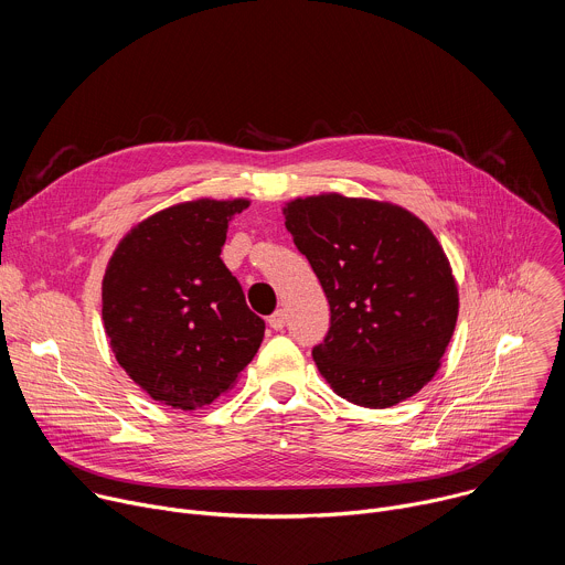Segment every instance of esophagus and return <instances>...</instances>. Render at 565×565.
Returning <instances> with one entry per match:
<instances>
[{
    "instance_id": "obj_1",
    "label": "esophagus",
    "mask_w": 565,
    "mask_h": 565,
    "mask_svg": "<svg viewBox=\"0 0 565 565\" xmlns=\"http://www.w3.org/2000/svg\"><path fill=\"white\" fill-rule=\"evenodd\" d=\"M268 324H270V329H275V331H281V329L286 327V315H284V310H277V312H273V315H270V319H268Z\"/></svg>"
}]
</instances>
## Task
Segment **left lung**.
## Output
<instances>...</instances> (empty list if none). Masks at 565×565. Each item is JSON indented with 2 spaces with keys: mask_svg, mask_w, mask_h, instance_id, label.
I'll return each instance as SVG.
<instances>
[{
  "mask_svg": "<svg viewBox=\"0 0 565 565\" xmlns=\"http://www.w3.org/2000/svg\"><path fill=\"white\" fill-rule=\"evenodd\" d=\"M284 216L331 306V329L312 349L319 373L369 409L418 393L458 319V286L434 232L405 207L335 192L295 199Z\"/></svg>",
  "mask_w": 565,
  "mask_h": 565,
  "instance_id": "obj_1",
  "label": "left lung"
}]
</instances>
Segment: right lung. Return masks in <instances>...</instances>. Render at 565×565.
<instances>
[{"label":"right lung","instance_id":"add662e5","mask_svg":"<svg viewBox=\"0 0 565 565\" xmlns=\"http://www.w3.org/2000/svg\"><path fill=\"white\" fill-rule=\"evenodd\" d=\"M246 199H196L134 225L103 279V321L127 375L156 402L192 412L232 388L266 324L221 262Z\"/></svg>","mask_w":565,"mask_h":565}]
</instances>
